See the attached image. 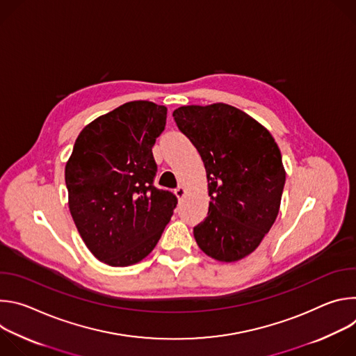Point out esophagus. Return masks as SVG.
<instances>
[{"label": "esophagus", "mask_w": 356, "mask_h": 356, "mask_svg": "<svg viewBox=\"0 0 356 356\" xmlns=\"http://www.w3.org/2000/svg\"><path fill=\"white\" fill-rule=\"evenodd\" d=\"M186 193H187V190H186L184 186H179V187L175 190V194H176L177 198H183V197L186 195Z\"/></svg>", "instance_id": "obj_1"}]
</instances>
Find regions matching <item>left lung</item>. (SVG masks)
Instances as JSON below:
<instances>
[{
  "label": "left lung",
  "mask_w": 356,
  "mask_h": 356,
  "mask_svg": "<svg viewBox=\"0 0 356 356\" xmlns=\"http://www.w3.org/2000/svg\"><path fill=\"white\" fill-rule=\"evenodd\" d=\"M173 117L207 173L209 217L194 227V239L218 262L241 261L279 214L286 181L280 149L261 122L224 103L184 106Z\"/></svg>",
  "instance_id": "left-lung-1"
}]
</instances>
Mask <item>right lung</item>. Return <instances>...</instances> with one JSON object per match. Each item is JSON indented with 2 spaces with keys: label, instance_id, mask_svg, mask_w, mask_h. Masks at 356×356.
<instances>
[{
  "label": "right lung",
  "instance_id": "1",
  "mask_svg": "<svg viewBox=\"0 0 356 356\" xmlns=\"http://www.w3.org/2000/svg\"><path fill=\"white\" fill-rule=\"evenodd\" d=\"M166 115L165 106L129 101L87 124L66 162L72 218L88 250L108 266L145 259L177 204L176 195L154 186L152 146Z\"/></svg>",
  "mask_w": 356,
  "mask_h": 356
}]
</instances>
